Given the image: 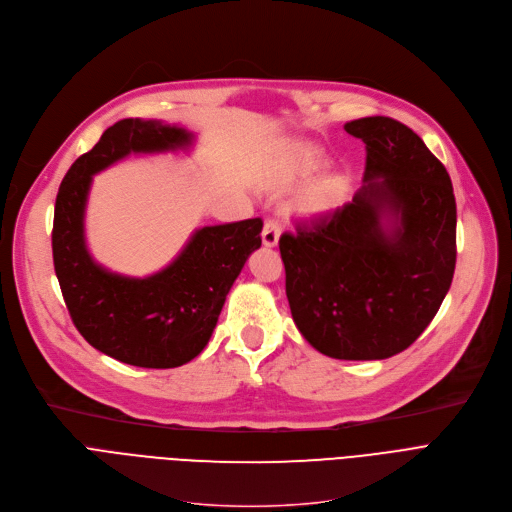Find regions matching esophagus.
<instances>
[{"instance_id":"34e87169","label":"esophagus","mask_w":512,"mask_h":512,"mask_svg":"<svg viewBox=\"0 0 512 512\" xmlns=\"http://www.w3.org/2000/svg\"><path fill=\"white\" fill-rule=\"evenodd\" d=\"M282 232V222L280 218H267L265 226H263V245L265 247H276L278 245V238Z\"/></svg>"}]
</instances>
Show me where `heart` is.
Returning <instances> with one entry per match:
<instances>
[{"mask_svg":"<svg viewBox=\"0 0 512 512\" xmlns=\"http://www.w3.org/2000/svg\"><path fill=\"white\" fill-rule=\"evenodd\" d=\"M327 164L325 152L315 144H298L286 164L284 175L290 181H302ZM350 193V181L344 175H329L317 181L304 195V206L313 212H325L344 203Z\"/></svg>","mask_w":512,"mask_h":512,"instance_id":"obj_1","label":"heart"}]
</instances>
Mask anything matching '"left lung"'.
Listing matches in <instances>:
<instances>
[{"instance_id": "obj_1", "label": "left lung", "mask_w": 512, "mask_h": 512, "mask_svg": "<svg viewBox=\"0 0 512 512\" xmlns=\"http://www.w3.org/2000/svg\"><path fill=\"white\" fill-rule=\"evenodd\" d=\"M344 129L366 144L364 185L280 236L286 296L321 354L385 360L416 342L451 288L457 206L447 168L410 127L364 117Z\"/></svg>"}]
</instances>
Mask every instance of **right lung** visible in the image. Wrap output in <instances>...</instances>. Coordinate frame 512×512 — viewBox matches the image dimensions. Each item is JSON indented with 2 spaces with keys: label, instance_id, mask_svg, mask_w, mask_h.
Masks as SVG:
<instances>
[{
  "label": "right lung",
  "instance_id": "add662e5",
  "mask_svg": "<svg viewBox=\"0 0 512 512\" xmlns=\"http://www.w3.org/2000/svg\"><path fill=\"white\" fill-rule=\"evenodd\" d=\"M193 133L162 121L123 119L100 135L61 181L53 263L67 311L98 352L140 368H175L208 346L226 294L261 247V218L195 230L179 257L148 278L98 265L84 236L92 175L129 154L187 150Z\"/></svg>",
  "mask_w": 512,
  "mask_h": 512
}]
</instances>
